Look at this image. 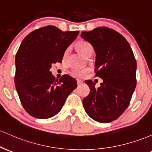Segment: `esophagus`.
<instances>
[{
	"mask_svg": "<svg viewBox=\"0 0 152 152\" xmlns=\"http://www.w3.org/2000/svg\"><path fill=\"white\" fill-rule=\"evenodd\" d=\"M76 82H77V85H80V84H82V81H81V80H79V79L76 80Z\"/></svg>",
	"mask_w": 152,
	"mask_h": 152,
	"instance_id": "1",
	"label": "esophagus"
}]
</instances>
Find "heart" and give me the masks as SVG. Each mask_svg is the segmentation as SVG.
Returning a JSON list of instances; mask_svg holds the SVG:
<instances>
[{
	"label": "heart",
	"mask_w": 152,
	"mask_h": 152,
	"mask_svg": "<svg viewBox=\"0 0 152 152\" xmlns=\"http://www.w3.org/2000/svg\"><path fill=\"white\" fill-rule=\"evenodd\" d=\"M77 47L79 50L85 56H87L90 53H93V48L89 42L86 41H81L78 42ZM68 51H69V48L66 50L64 53V56H66L68 54ZM89 71V68H74L71 71V74L73 76L76 77H84L85 75Z\"/></svg>",
	"instance_id": "obj_1"
}]
</instances>
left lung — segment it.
<instances>
[{
  "label": "left lung",
  "instance_id": "8db88e82",
  "mask_svg": "<svg viewBox=\"0 0 152 152\" xmlns=\"http://www.w3.org/2000/svg\"><path fill=\"white\" fill-rule=\"evenodd\" d=\"M81 37L91 45L96 53V76L100 86L86 80L90 92L83 105L90 118L99 123L118 119L127 109L136 86V61L129 43L121 34L107 27L83 31Z\"/></svg>",
  "mask_w": 152,
  "mask_h": 152
}]
</instances>
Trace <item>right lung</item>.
Returning a JSON list of instances; mask_svg holds the SVG:
<instances>
[{"instance_id": "obj_1", "label": "right lung", "mask_w": 152, "mask_h": 152, "mask_svg": "<svg viewBox=\"0 0 152 152\" xmlns=\"http://www.w3.org/2000/svg\"><path fill=\"white\" fill-rule=\"evenodd\" d=\"M79 33L47 26L31 31L21 42L15 58L14 81L21 104L30 115L39 119L56 115L77 86L68 75L58 81L50 69L53 63L62 62Z\"/></svg>"}]
</instances>
